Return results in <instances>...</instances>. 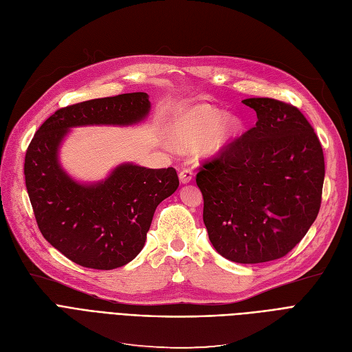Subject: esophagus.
I'll return each instance as SVG.
<instances>
[{
    "label": "esophagus",
    "mask_w": 352,
    "mask_h": 352,
    "mask_svg": "<svg viewBox=\"0 0 352 352\" xmlns=\"http://www.w3.org/2000/svg\"><path fill=\"white\" fill-rule=\"evenodd\" d=\"M179 181L183 184H187V183H190V181L192 179V169H190V168H183L179 171Z\"/></svg>",
    "instance_id": "esophagus-1"
}]
</instances>
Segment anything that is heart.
<instances>
[{
  "instance_id": "obj_1",
  "label": "heart",
  "mask_w": 352,
  "mask_h": 352,
  "mask_svg": "<svg viewBox=\"0 0 352 352\" xmlns=\"http://www.w3.org/2000/svg\"><path fill=\"white\" fill-rule=\"evenodd\" d=\"M220 119V111L209 106L188 109L173 127V139L179 148H192L201 142L204 153H217L235 138L239 122L235 117Z\"/></svg>"
}]
</instances>
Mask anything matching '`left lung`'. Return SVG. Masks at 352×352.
<instances>
[{
	"label": "left lung",
	"instance_id": "obj_1",
	"mask_svg": "<svg viewBox=\"0 0 352 352\" xmlns=\"http://www.w3.org/2000/svg\"><path fill=\"white\" fill-rule=\"evenodd\" d=\"M255 127L206 160L196 183L214 250L239 264L274 261L303 239L322 203L324 158L303 113L276 98H246Z\"/></svg>",
	"mask_w": 352,
	"mask_h": 352
}]
</instances>
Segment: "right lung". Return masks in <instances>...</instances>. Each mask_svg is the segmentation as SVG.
Listing matches in <instances>:
<instances>
[{
  "label": "right lung",
  "mask_w": 352,
  "mask_h": 352,
  "mask_svg": "<svg viewBox=\"0 0 352 352\" xmlns=\"http://www.w3.org/2000/svg\"><path fill=\"white\" fill-rule=\"evenodd\" d=\"M151 109L146 93L94 98L62 107L37 129L24 158V177L43 238L72 263L94 270L123 267L142 251L158 204L178 188L173 168L117 166L94 186L78 184L58 162L68 129L133 124Z\"/></svg>",
  "instance_id": "obj_1"
}]
</instances>
